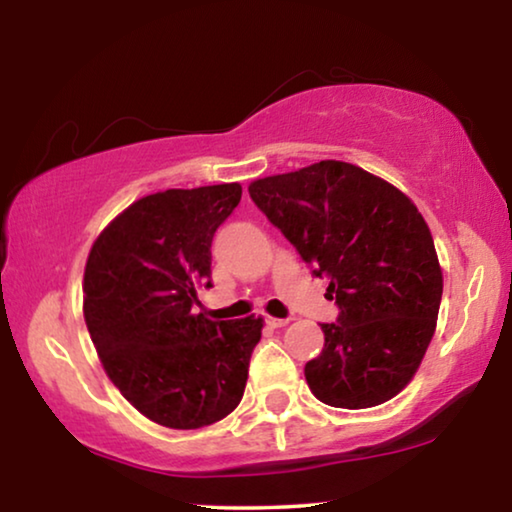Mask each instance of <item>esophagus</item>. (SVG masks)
Listing matches in <instances>:
<instances>
[{"label": "esophagus", "mask_w": 512, "mask_h": 512, "mask_svg": "<svg viewBox=\"0 0 512 512\" xmlns=\"http://www.w3.org/2000/svg\"><path fill=\"white\" fill-rule=\"evenodd\" d=\"M287 322H290V320H287V318H271V315H269V318H266V325H269V327H285L287 325Z\"/></svg>", "instance_id": "esophagus-1"}]
</instances>
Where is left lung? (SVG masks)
<instances>
[{
  "label": "left lung",
  "instance_id": "left-lung-1",
  "mask_svg": "<svg viewBox=\"0 0 512 512\" xmlns=\"http://www.w3.org/2000/svg\"><path fill=\"white\" fill-rule=\"evenodd\" d=\"M248 192L313 273L329 280L338 322L306 364L311 392L334 408L390 401L420 369L436 331L443 271L417 206L355 164L322 160L257 178Z\"/></svg>",
  "mask_w": 512,
  "mask_h": 512
}]
</instances>
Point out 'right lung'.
<instances>
[{
  "label": "right lung",
  "instance_id": "1",
  "mask_svg": "<svg viewBox=\"0 0 512 512\" xmlns=\"http://www.w3.org/2000/svg\"><path fill=\"white\" fill-rule=\"evenodd\" d=\"M239 201V183L148 194L102 229L85 262L83 315L106 376L162 427L218 422L246 390L264 320L192 311L211 287L215 229Z\"/></svg>",
  "mask_w": 512,
  "mask_h": 512
}]
</instances>
